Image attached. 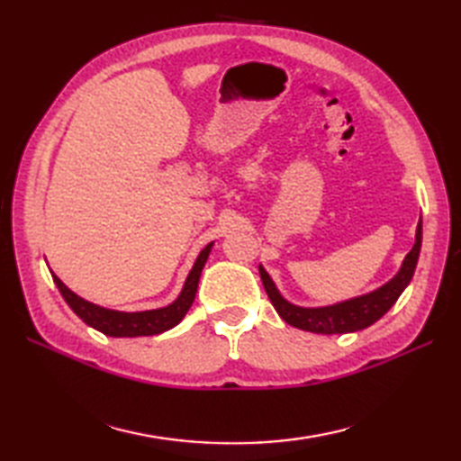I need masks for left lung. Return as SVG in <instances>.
Returning a JSON list of instances; mask_svg holds the SVG:
<instances>
[{
    "label": "left lung",
    "mask_w": 461,
    "mask_h": 461,
    "mask_svg": "<svg viewBox=\"0 0 461 461\" xmlns=\"http://www.w3.org/2000/svg\"><path fill=\"white\" fill-rule=\"evenodd\" d=\"M420 248H422V220L418 221L414 248L410 249L402 267H400L398 276L394 279H390L386 285L368 293V295L342 301L330 307L307 309V307L291 305L289 301H285L279 295L276 283L271 281L267 271L261 266H259V276L263 281V287H266L267 295L273 303V307H276L279 317L285 322H289L291 327L309 330V332H321V335H342V332H355L360 329H366L372 325V322H376L382 315H384V312H388V309L394 305L400 295H402V291L408 287L410 279L414 276Z\"/></svg>",
    "instance_id": "obj_1"
}]
</instances>
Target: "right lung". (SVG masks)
Listing matches in <instances>:
<instances>
[{"instance_id": "right-lung-1", "label": "right lung", "mask_w": 461, "mask_h": 461, "mask_svg": "<svg viewBox=\"0 0 461 461\" xmlns=\"http://www.w3.org/2000/svg\"><path fill=\"white\" fill-rule=\"evenodd\" d=\"M212 246L213 243H208V246L200 251V256L195 259L188 279L184 283L180 297L176 299L172 305L154 309V311L122 312V311H111L99 305H93V303L75 295V293L68 289L65 283L55 276V273H51V276H53L55 285L59 287V291H61L63 299L67 301V305L71 307L89 327L101 330L109 337H152L178 325L185 312H188V309L192 307L195 291H198L202 269L205 266V261H208Z\"/></svg>"}]
</instances>
